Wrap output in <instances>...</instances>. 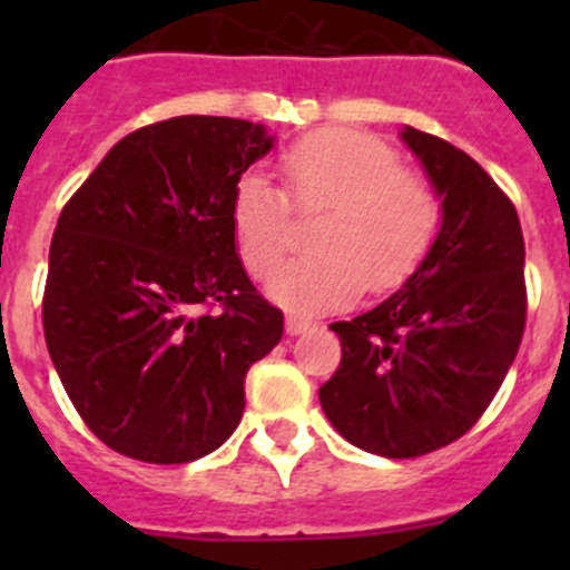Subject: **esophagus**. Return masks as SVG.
Returning a JSON list of instances; mask_svg holds the SVG:
<instances>
[{"mask_svg":"<svg viewBox=\"0 0 570 570\" xmlns=\"http://www.w3.org/2000/svg\"><path fill=\"white\" fill-rule=\"evenodd\" d=\"M311 328H316V320H308V316H296V314H291L288 320H285V331H288L291 336L305 334V331H311Z\"/></svg>","mask_w":570,"mask_h":570,"instance_id":"1","label":"esophagus"}]
</instances>
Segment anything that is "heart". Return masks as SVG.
Wrapping results in <instances>:
<instances>
[{"label":"heart","mask_w":570,"mask_h":570,"mask_svg":"<svg viewBox=\"0 0 570 570\" xmlns=\"http://www.w3.org/2000/svg\"><path fill=\"white\" fill-rule=\"evenodd\" d=\"M282 188L250 174L230 199V228L245 268L265 279L296 242V216H320V254L288 262L271 279L282 308H345L367 288H402L434 250L442 225L440 190L402 168L382 139L362 130H316L279 154Z\"/></svg>","instance_id":"obj_1"}]
</instances>
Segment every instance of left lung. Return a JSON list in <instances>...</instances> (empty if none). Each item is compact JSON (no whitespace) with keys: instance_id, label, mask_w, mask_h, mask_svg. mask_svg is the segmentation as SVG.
I'll list each match as a JSON object with an SVG mask.
<instances>
[{"instance_id":"8db88e82","label":"left lung","mask_w":570,"mask_h":570,"mask_svg":"<svg viewBox=\"0 0 570 570\" xmlns=\"http://www.w3.org/2000/svg\"><path fill=\"white\" fill-rule=\"evenodd\" d=\"M402 139L442 196L434 250L374 311L334 322L342 362L320 387L351 445L411 460L468 434L525 331V242L505 190L465 150L416 128Z\"/></svg>"}]
</instances>
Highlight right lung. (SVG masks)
Here are the masks:
<instances>
[{"mask_svg": "<svg viewBox=\"0 0 570 570\" xmlns=\"http://www.w3.org/2000/svg\"><path fill=\"white\" fill-rule=\"evenodd\" d=\"M274 145L230 116H174L108 150L59 214L42 325L85 425L116 454L183 465L223 445L245 376L282 340L236 256L230 199Z\"/></svg>", "mask_w": 570, "mask_h": 570, "instance_id": "right-lung-1", "label": "right lung"}]
</instances>
